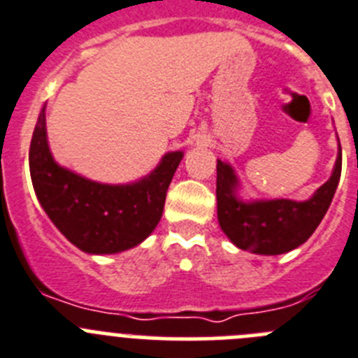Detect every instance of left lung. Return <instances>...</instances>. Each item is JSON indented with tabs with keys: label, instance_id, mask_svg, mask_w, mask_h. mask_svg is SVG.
<instances>
[{
	"label": "left lung",
	"instance_id": "left-lung-1",
	"mask_svg": "<svg viewBox=\"0 0 358 358\" xmlns=\"http://www.w3.org/2000/svg\"><path fill=\"white\" fill-rule=\"evenodd\" d=\"M343 153H337L331 176L305 201L243 199L239 178L230 164L217 160V221L237 248L257 255H282L301 246L320 227L339 185Z\"/></svg>",
	"mask_w": 358,
	"mask_h": 358
}]
</instances>
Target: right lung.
<instances>
[{
    "mask_svg": "<svg viewBox=\"0 0 358 358\" xmlns=\"http://www.w3.org/2000/svg\"><path fill=\"white\" fill-rule=\"evenodd\" d=\"M182 159L183 151H169L137 182H94L53 159L43 107L31 135L30 175L41 207L60 234L85 253L110 255L137 246L155 230Z\"/></svg>",
    "mask_w": 358,
    "mask_h": 358,
    "instance_id": "obj_1",
    "label": "right lung"
}]
</instances>
